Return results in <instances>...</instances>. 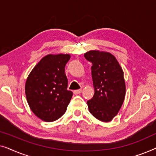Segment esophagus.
I'll use <instances>...</instances> for the list:
<instances>
[{
  "label": "esophagus",
  "instance_id": "34e87169",
  "mask_svg": "<svg viewBox=\"0 0 156 156\" xmlns=\"http://www.w3.org/2000/svg\"><path fill=\"white\" fill-rule=\"evenodd\" d=\"M82 89H77V90H74V94L75 95H76V94H79L82 93Z\"/></svg>",
  "mask_w": 156,
  "mask_h": 156
}]
</instances>
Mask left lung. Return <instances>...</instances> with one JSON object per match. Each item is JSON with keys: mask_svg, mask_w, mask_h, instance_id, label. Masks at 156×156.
Instances as JSON below:
<instances>
[{"mask_svg": "<svg viewBox=\"0 0 156 156\" xmlns=\"http://www.w3.org/2000/svg\"><path fill=\"white\" fill-rule=\"evenodd\" d=\"M84 57L92 63L94 94L87 101L89 112L98 120L108 122L118 114L125 99L123 69L109 52L90 50L85 53Z\"/></svg>", "mask_w": 156, "mask_h": 156, "instance_id": "1", "label": "left lung"}]
</instances>
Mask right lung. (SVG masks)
Segmentation results:
<instances>
[{
  "mask_svg": "<svg viewBox=\"0 0 156 156\" xmlns=\"http://www.w3.org/2000/svg\"><path fill=\"white\" fill-rule=\"evenodd\" d=\"M69 54L48 55L41 59L27 76L25 91L28 105L44 121H56L65 114L73 93L67 90L65 72Z\"/></svg>",
  "mask_w": 156,
  "mask_h": 156,
  "instance_id": "right-lung-1",
  "label": "right lung"
}]
</instances>
